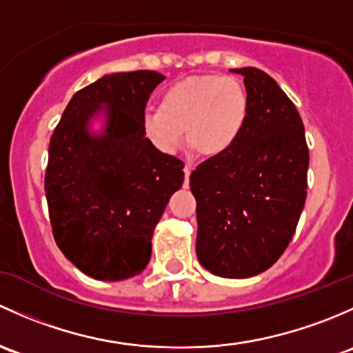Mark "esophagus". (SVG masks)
Returning a JSON list of instances; mask_svg holds the SVG:
<instances>
[{"instance_id":"esophagus-1","label":"esophagus","mask_w":353,"mask_h":353,"mask_svg":"<svg viewBox=\"0 0 353 353\" xmlns=\"http://www.w3.org/2000/svg\"><path fill=\"white\" fill-rule=\"evenodd\" d=\"M183 173H185V187H188V181H190V173H192V165H185Z\"/></svg>"}]
</instances>
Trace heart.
<instances>
[{
    "instance_id": "b5f03b06",
    "label": "heart",
    "mask_w": 353,
    "mask_h": 353,
    "mask_svg": "<svg viewBox=\"0 0 353 353\" xmlns=\"http://www.w3.org/2000/svg\"><path fill=\"white\" fill-rule=\"evenodd\" d=\"M250 121V97L239 79L192 76L165 90L159 107L148 110L143 129L152 146L175 152L187 141L203 158H221L241 139Z\"/></svg>"
}]
</instances>
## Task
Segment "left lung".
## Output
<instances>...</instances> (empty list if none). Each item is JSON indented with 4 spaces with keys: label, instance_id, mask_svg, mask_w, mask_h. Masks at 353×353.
<instances>
[{
    "label": "left lung",
    "instance_id": "1",
    "mask_svg": "<svg viewBox=\"0 0 353 353\" xmlns=\"http://www.w3.org/2000/svg\"><path fill=\"white\" fill-rule=\"evenodd\" d=\"M241 74L250 121L228 154L190 175L197 201V258L210 274L248 279L270 268L292 239L307 194L310 151L304 123L274 78Z\"/></svg>",
    "mask_w": 353,
    "mask_h": 353
}]
</instances>
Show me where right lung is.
<instances>
[{"mask_svg":"<svg viewBox=\"0 0 353 353\" xmlns=\"http://www.w3.org/2000/svg\"><path fill=\"white\" fill-rule=\"evenodd\" d=\"M156 71L112 72L71 98L49 144L46 197L64 256L97 281L136 277L152 232L183 183V163L152 146L146 101Z\"/></svg>","mask_w":353,"mask_h":353,"instance_id":"1","label":"right lung"}]
</instances>
